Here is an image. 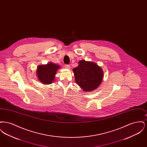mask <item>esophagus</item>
<instances>
[{
    "label": "esophagus",
    "mask_w": 147,
    "mask_h": 147,
    "mask_svg": "<svg viewBox=\"0 0 147 147\" xmlns=\"http://www.w3.org/2000/svg\"><path fill=\"white\" fill-rule=\"evenodd\" d=\"M65 67L67 68V69H70V66L69 65H68V64H66V65H65Z\"/></svg>",
    "instance_id": "obj_1"
}]
</instances>
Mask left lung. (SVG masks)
<instances>
[{
  "label": "left lung",
  "instance_id": "left-lung-1",
  "mask_svg": "<svg viewBox=\"0 0 147 147\" xmlns=\"http://www.w3.org/2000/svg\"><path fill=\"white\" fill-rule=\"evenodd\" d=\"M77 84L84 91H94L102 81L104 71L96 63L84 59L73 69Z\"/></svg>",
  "mask_w": 147,
  "mask_h": 147
}]
</instances>
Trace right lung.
<instances>
[{
    "mask_svg": "<svg viewBox=\"0 0 147 147\" xmlns=\"http://www.w3.org/2000/svg\"><path fill=\"white\" fill-rule=\"evenodd\" d=\"M60 68L59 65L52 62L39 65L36 70V75L39 81L42 84H51L55 80L57 70Z\"/></svg>",
    "mask_w": 147,
    "mask_h": 147,
    "instance_id": "1",
    "label": "right lung"
}]
</instances>
